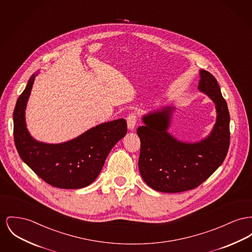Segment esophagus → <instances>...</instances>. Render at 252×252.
<instances>
[{"instance_id":"1","label":"esophagus","mask_w":252,"mask_h":252,"mask_svg":"<svg viewBox=\"0 0 252 252\" xmlns=\"http://www.w3.org/2000/svg\"><path fill=\"white\" fill-rule=\"evenodd\" d=\"M137 119H138V114L136 112H130L128 114L126 121H127V126L130 130H133L137 123Z\"/></svg>"}]
</instances>
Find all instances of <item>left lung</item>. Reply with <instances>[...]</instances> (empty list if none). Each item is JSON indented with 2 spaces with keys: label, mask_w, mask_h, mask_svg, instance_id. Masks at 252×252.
I'll return each instance as SVG.
<instances>
[{
  "label": "left lung",
  "mask_w": 252,
  "mask_h": 252,
  "mask_svg": "<svg viewBox=\"0 0 252 252\" xmlns=\"http://www.w3.org/2000/svg\"><path fill=\"white\" fill-rule=\"evenodd\" d=\"M199 89L216 104L217 121L213 131L200 143L178 142L166 132L171 108L145 116L137 128L141 141L139 170L151 189L177 193L199 187L222 164L229 148V112L215 77L201 70Z\"/></svg>",
  "instance_id": "left-lung-1"
}]
</instances>
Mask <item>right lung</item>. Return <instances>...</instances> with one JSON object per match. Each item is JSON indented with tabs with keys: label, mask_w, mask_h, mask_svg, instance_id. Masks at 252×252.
<instances>
[{
	"label": "right lung",
	"mask_w": 252,
	"mask_h": 252,
	"mask_svg": "<svg viewBox=\"0 0 252 252\" xmlns=\"http://www.w3.org/2000/svg\"><path fill=\"white\" fill-rule=\"evenodd\" d=\"M34 79L35 74L19 96L13 112L17 151L48 185L66 189L88 187L98 177L111 148L126 134V121L118 119L101 124L63 144L39 143L30 136L25 122V109Z\"/></svg>",
	"instance_id": "right-lung-1"
}]
</instances>
